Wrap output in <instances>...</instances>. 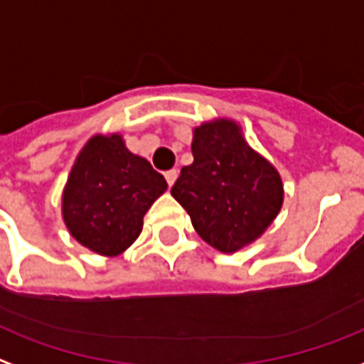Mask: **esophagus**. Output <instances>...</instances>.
I'll list each match as a JSON object with an SVG mask.
<instances>
[{
	"label": "esophagus",
	"mask_w": 364,
	"mask_h": 364,
	"mask_svg": "<svg viewBox=\"0 0 364 364\" xmlns=\"http://www.w3.org/2000/svg\"><path fill=\"white\" fill-rule=\"evenodd\" d=\"M165 178H167L168 186H173L174 182H176V178H178V171H176V168H171V171L165 173Z\"/></svg>",
	"instance_id": "esophagus-1"
}]
</instances>
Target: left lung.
Returning <instances> with one entry per match:
<instances>
[{
	"instance_id": "obj_1",
	"label": "left lung",
	"mask_w": 364,
	"mask_h": 364,
	"mask_svg": "<svg viewBox=\"0 0 364 364\" xmlns=\"http://www.w3.org/2000/svg\"><path fill=\"white\" fill-rule=\"evenodd\" d=\"M191 154L193 163L182 167L171 193L201 239L220 252H235L260 237L283 205L275 167L228 119L197 127Z\"/></svg>"
}]
</instances>
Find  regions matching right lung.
<instances>
[{"mask_svg":"<svg viewBox=\"0 0 364 364\" xmlns=\"http://www.w3.org/2000/svg\"><path fill=\"white\" fill-rule=\"evenodd\" d=\"M165 190L163 174L127 150L119 134H97L70 173L62 216L83 247L104 256L121 255L140 235L144 214Z\"/></svg>","mask_w":364,"mask_h":364,"instance_id":"1","label":"right lung"}]
</instances>
